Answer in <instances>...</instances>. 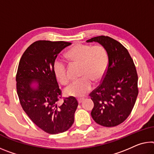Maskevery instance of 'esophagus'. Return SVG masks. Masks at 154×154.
I'll return each instance as SVG.
<instances>
[{
	"instance_id": "34e87169",
	"label": "esophagus",
	"mask_w": 154,
	"mask_h": 154,
	"mask_svg": "<svg viewBox=\"0 0 154 154\" xmlns=\"http://www.w3.org/2000/svg\"><path fill=\"white\" fill-rule=\"evenodd\" d=\"M83 100H84V99H77L78 103H81L83 101Z\"/></svg>"
}]
</instances>
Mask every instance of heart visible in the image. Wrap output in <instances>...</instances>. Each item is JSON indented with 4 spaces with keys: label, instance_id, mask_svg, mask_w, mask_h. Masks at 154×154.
<instances>
[{
    "label": "heart",
    "instance_id": "obj_1",
    "mask_svg": "<svg viewBox=\"0 0 154 154\" xmlns=\"http://www.w3.org/2000/svg\"><path fill=\"white\" fill-rule=\"evenodd\" d=\"M67 56L73 62L81 64L80 76L65 88L68 96L82 97L87 94L92 88V80L98 82L104 76L108 66V54L101 45L79 44L68 51ZM53 71L55 77L62 83L66 84L68 76L66 62L61 58H56L53 63Z\"/></svg>",
    "mask_w": 154,
    "mask_h": 154
}]
</instances>
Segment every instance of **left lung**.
Segmentation results:
<instances>
[{"mask_svg":"<svg viewBox=\"0 0 154 154\" xmlns=\"http://www.w3.org/2000/svg\"><path fill=\"white\" fill-rule=\"evenodd\" d=\"M96 42L106 48L108 66L101 84L90 97L94 102L91 116L99 125L114 127L130 115L138 94V75L128 51L108 36H97L86 41Z\"/></svg>","mask_w":154,"mask_h":154,"instance_id":"8db88e82","label":"left lung"}]
</instances>
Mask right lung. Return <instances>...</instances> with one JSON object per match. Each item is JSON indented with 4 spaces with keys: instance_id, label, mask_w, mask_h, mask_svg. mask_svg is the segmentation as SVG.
<instances>
[{
    "instance_id": "right-lung-1",
    "label": "right lung",
    "mask_w": 154,
    "mask_h": 154,
    "mask_svg": "<svg viewBox=\"0 0 154 154\" xmlns=\"http://www.w3.org/2000/svg\"><path fill=\"white\" fill-rule=\"evenodd\" d=\"M70 42L39 40L24 51L16 74V88L24 111L45 132H64L74 123L78 102L74 97L66 98L61 106L62 91L53 71L59 53Z\"/></svg>"
}]
</instances>
